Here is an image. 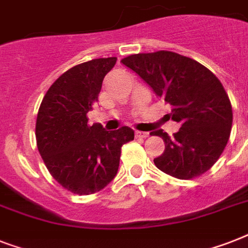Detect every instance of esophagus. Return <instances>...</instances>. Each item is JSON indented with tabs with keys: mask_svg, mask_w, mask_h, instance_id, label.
Here are the masks:
<instances>
[{
	"mask_svg": "<svg viewBox=\"0 0 248 248\" xmlns=\"http://www.w3.org/2000/svg\"><path fill=\"white\" fill-rule=\"evenodd\" d=\"M135 138L136 139H145V138H148V132L135 131Z\"/></svg>",
	"mask_w": 248,
	"mask_h": 248,
	"instance_id": "1",
	"label": "esophagus"
}]
</instances>
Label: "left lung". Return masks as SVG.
<instances>
[{
  "label": "left lung",
  "instance_id": "obj_1",
  "mask_svg": "<svg viewBox=\"0 0 248 248\" xmlns=\"http://www.w3.org/2000/svg\"><path fill=\"white\" fill-rule=\"evenodd\" d=\"M138 73L159 97L171 104V120L181 124L155 158L157 169L180 180L203 175L215 165L231 136L233 112L224 86L210 69L172 51L134 54L121 60Z\"/></svg>",
  "mask_w": 248,
  "mask_h": 248
}]
</instances>
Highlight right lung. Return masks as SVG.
<instances>
[{"instance_id":"right-lung-1","label":"right lung","mask_w":248,"mask_h":248,"mask_svg":"<svg viewBox=\"0 0 248 248\" xmlns=\"http://www.w3.org/2000/svg\"><path fill=\"white\" fill-rule=\"evenodd\" d=\"M116 62L93 59L64 72L45 93L37 114V148L48 172L79 196L99 192L114 179L121 148L134 140V130L127 126L105 131L101 124H87V113Z\"/></svg>"}]
</instances>
